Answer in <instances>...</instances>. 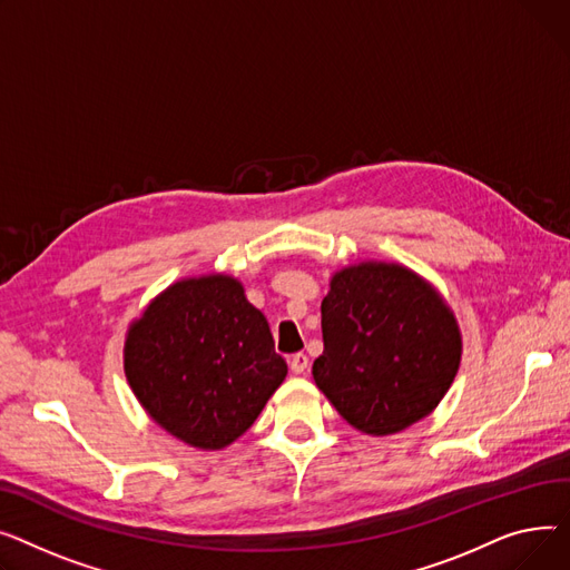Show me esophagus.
<instances>
[{"instance_id": "34e87169", "label": "esophagus", "mask_w": 570, "mask_h": 570, "mask_svg": "<svg viewBox=\"0 0 570 570\" xmlns=\"http://www.w3.org/2000/svg\"><path fill=\"white\" fill-rule=\"evenodd\" d=\"M311 367V358L304 354V352H298V354H294L292 358H289V371L294 373V375H304L306 371Z\"/></svg>"}]
</instances>
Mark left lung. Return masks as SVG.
<instances>
[{
	"label": "left lung",
	"mask_w": 570,
	"mask_h": 570,
	"mask_svg": "<svg viewBox=\"0 0 570 570\" xmlns=\"http://www.w3.org/2000/svg\"><path fill=\"white\" fill-rule=\"evenodd\" d=\"M320 391L365 434H395L425 419L455 380L462 338L430 283L407 266L361 262L336 272L322 301Z\"/></svg>",
	"instance_id": "obj_1"
}]
</instances>
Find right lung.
<instances>
[{
  "label": "right lung",
  "instance_id": "right-lung-1",
  "mask_svg": "<svg viewBox=\"0 0 570 570\" xmlns=\"http://www.w3.org/2000/svg\"><path fill=\"white\" fill-rule=\"evenodd\" d=\"M124 371L163 430L216 451L255 423L287 363L244 285L212 274L179 281L151 301L128 328Z\"/></svg>",
  "mask_w": 570,
  "mask_h": 570
}]
</instances>
